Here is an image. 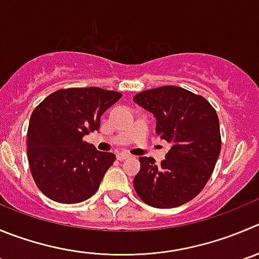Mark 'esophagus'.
<instances>
[{
  "mask_svg": "<svg viewBox=\"0 0 259 259\" xmlns=\"http://www.w3.org/2000/svg\"><path fill=\"white\" fill-rule=\"evenodd\" d=\"M128 157H131V155L127 154V152H119V154H117L118 160H125V159H128Z\"/></svg>",
  "mask_w": 259,
  "mask_h": 259,
  "instance_id": "obj_1",
  "label": "esophagus"
}]
</instances>
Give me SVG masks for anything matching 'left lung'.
<instances>
[{
    "label": "left lung",
    "mask_w": 259,
    "mask_h": 259,
    "mask_svg": "<svg viewBox=\"0 0 259 259\" xmlns=\"http://www.w3.org/2000/svg\"><path fill=\"white\" fill-rule=\"evenodd\" d=\"M134 102L156 118V134L171 145L161 164L140 157L136 193L156 208H173L193 199L210 179L221 150L216 110L201 95L178 86L145 90Z\"/></svg>",
    "instance_id": "left-lung-1"
}]
</instances>
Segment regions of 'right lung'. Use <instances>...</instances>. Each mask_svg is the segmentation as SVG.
<instances>
[{
	"label": "right lung",
	"mask_w": 259,
	"mask_h": 259,
	"mask_svg": "<svg viewBox=\"0 0 259 259\" xmlns=\"http://www.w3.org/2000/svg\"><path fill=\"white\" fill-rule=\"evenodd\" d=\"M122 98L100 88L54 91L30 117L28 159L36 187L60 203H78L98 191L115 155L83 141L98 131L100 117Z\"/></svg>",
	"instance_id": "obj_1"
}]
</instances>
